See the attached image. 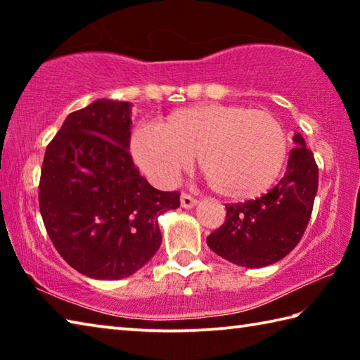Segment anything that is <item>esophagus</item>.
<instances>
[{"label":"esophagus","instance_id":"esophagus-1","mask_svg":"<svg viewBox=\"0 0 360 360\" xmlns=\"http://www.w3.org/2000/svg\"><path fill=\"white\" fill-rule=\"evenodd\" d=\"M195 205H197V198H193L192 195H188V193L181 195V206H182V208H193Z\"/></svg>","mask_w":360,"mask_h":360}]
</instances>
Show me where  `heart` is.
I'll use <instances>...</instances> for the list:
<instances>
[{
    "instance_id": "1",
    "label": "heart",
    "mask_w": 360,
    "mask_h": 360,
    "mask_svg": "<svg viewBox=\"0 0 360 360\" xmlns=\"http://www.w3.org/2000/svg\"><path fill=\"white\" fill-rule=\"evenodd\" d=\"M288 150L275 115L216 103L178 109L131 136L133 158L155 184L172 186L197 154L210 187L233 200L265 193L283 172Z\"/></svg>"
}]
</instances>
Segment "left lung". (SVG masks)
Segmentation results:
<instances>
[{"mask_svg": "<svg viewBox=\"0 0 360 360\" xmlns=\"http://www.w3.org/2000/svg\"><path fill=\"white\" fill-rule=\"evenodd\" d=\"M294 141L288 169L270 192L225 205L224 224L206 238L211 251L235 265L260 268L281 260L298 245L311 217L319 168L300 133Z\"/></svg>", "mask_w": 360, "mask_h": 360, "instance_id": "left-lung-1", "label": "left lung"}]
</instances>
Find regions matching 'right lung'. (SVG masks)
<instances>
[{"mask_svg":"<svg viewBox=\"0 0 360 360\" xmlns=\"http://www.w3.org/2000/svg\"><path fill=\"white\" fill-rule=\"evenodd\" d=\"M130 103L98 100L71 112L47 144L39 211L65 262L95 279L130 276L162 243L157 217L179 206L133 163Z\"/></svg>","mask_w":360,"mask_h":360,"instance_id":"1","label":"right lung"}]
</instances>
